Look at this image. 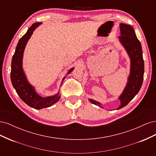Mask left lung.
<instances>
[{"instance_id": "1", "label": "left lung", "mask_w": 156, "mask_h": 156, "mask_svg": "<svg viewBox=\"0 0 156 156\" xmlns=\"http://www.w3.org/2000/svg\"><path fill=\"white\" fill-rule=\"evenodd\" d=\"M120 30L121 36L119 37L130 57L131 71L126 88L119 97L121 105L117 109L125 107L133 100L140 90L144 77V60L142 47L136 36L133 28L128 25L121 23ZM89 101L93 104L101 107L99 102L92 99H89Z\"/></svg>"}]
</instances>
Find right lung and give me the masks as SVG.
<instances>
[{"mask_svg":"<svg viewBox=\"0 0 156 156\" xmlns=\"http://www.w3.org/2000/svg\"><path fill=\"white\" fill-rule=\"evenodd\" d=\"M41 23H36L27 30L26 34L21 37L17 45L15 53L13 55L12 60V69L10 77L13 87L21 100L29 106L36 108H46L51 107L57 102L60 98L59 92L53 96L42 98L37 94L34 88L28 83L27 78L22 68V58L23 52L28 40H29L33 31L40 25ZM74 68L70 69L68 73L72 72ZM65 77L63 79H64Z\"/></svg>","mask_w":156,"mask_h":156,"instance_id":"add662e5","label":"right lung"}]
</instances>
